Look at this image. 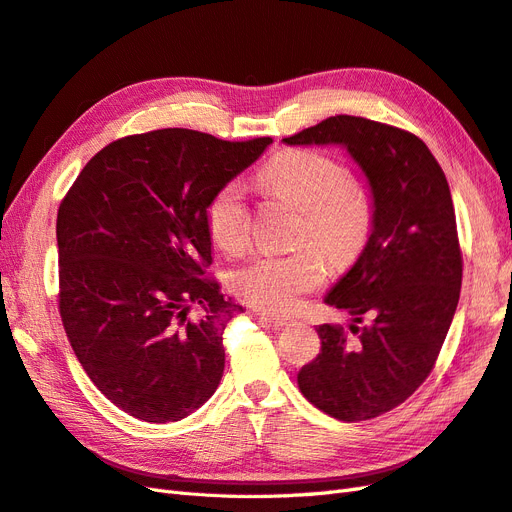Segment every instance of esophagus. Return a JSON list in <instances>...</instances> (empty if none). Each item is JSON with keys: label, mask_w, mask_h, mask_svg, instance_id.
Wrapping results in <instances>:
<instances>
[{"label": "esophagus", "mask_w": 512, "mask_h": 512, "mask_svg": "<svg viewBox=\"0 0 512 512\" xmlns=\"http://www.w3.org/2000/svg\"><path fill=\"white\" fill-rule=\"evenodd\" d=\"M259 319L264 321V324H268V326H272V328H285V326H289L291 324V319H287V317H276V315H270V313H259Z\"/></svg>", "instance_id": "esophagus-1"}]
</instances>
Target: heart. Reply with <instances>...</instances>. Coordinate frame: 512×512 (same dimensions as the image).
Instances as JSON below:
<instances>
[{"label":"heart","mask_w":512,"mask_h":512,"mask_svg":"<svg viewBox=\"0 0 512 512\" xmlns=\"http://www.w3.org/2000/svg\"><path fill=\"white\" fill-rule=\"evenodd\" d=\"M261 184L276 197L304 212L302 242H313L337 264H347L369 238L373 206L367 188L347 178L337 160L317 152H285L264 167ZM212 240L225 251L248 242V210L242 186L231 182L218 191L206 210ZM326 266L317 248L291 255H259L233 272L236 296L268 313H289L324 283Z\"/></svg>","instance_id":"obj_1"}]
</instances>
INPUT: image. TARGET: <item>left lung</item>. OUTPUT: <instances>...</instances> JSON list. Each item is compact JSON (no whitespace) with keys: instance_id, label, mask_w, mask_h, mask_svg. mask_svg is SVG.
I'll return each mask as SVG.
<instances>
[{"instance_id":"8db88e82","label":"left lung","mask_w":512,"mask_h":512,"mask_svg":"<svg viewBox=\"0 0 512 512\" xmlns=\"http://www.w3.org/2000/svg\"><path fill=\"white\" fill-rule=\"evenodd\" d=\"M283 143L339 145L369 188L367 244L324 298L352 321L321 324V352L298 373L321 412L369 420L425 382L457 311L463 266L446 175L416 135L356 115H334Z\"/></svg>"}]
</instances>
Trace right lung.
I'll return each instance as SVG.
<instances>
[{
	"label": "right lung",
	"mask_w": 512,
	"mask_h": 512,
	"mask_svg": "<svg viewBox=\"0 0 512 512\" xmlns=\"http://www.w3.org/2000/svg\"><path fill=\"white\" fill-rule=\"evenodd\" d=\"M270 143L186 128L124 137L102 148L64 197V330L87 377L122 412L175 422L221 384L223 332L244 309L201 279L212 264L206 210ZM193 303L202 306L197 322L187 319Z\"/></svg>",
	"instance_id": "obj_1"
}]
</instances>
